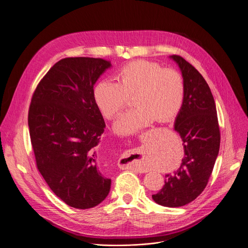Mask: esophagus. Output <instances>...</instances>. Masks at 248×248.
Returning <instances> with one entry per match:
<instances>
[{
    "label": "esophagus",
    "instance_id": "1",
    "mask_svg": "<svg viewBox=\"0 0 248 248\" xmlns=\"http://www.w3.org/2000/svg\"><path fill=\"white\" fill-rule=\"evenodd\" d=\"M132 154H137V155H138V154H140V152H139V151H133ZM136 169H137V168H136Z\"/></svg>",
    "mask_w": 248,
    "mask_h": 248
}]
</instances>
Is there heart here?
<instances>
[{
	"label": "heart",
	"instance_id": "obj_1",
	"mask_svg": "<svg viewBox=\"0 0 248 248\" xmlns=\"http://www.w3.org/2000/svg\"><path fill=\"white\" fill-rule=\"evenodd\" d=\"M132 96L137 107L124 112L114 125L121 136L137 133L155 119L158 122L175 119L184 104V79L176 70L138 60L123 67L118 74V83L102 80L94 89L96 106L108 120L116 118Z\"/></svg>",
	"mask_w": 248,
	"mask_h": 248
}]
</instances>
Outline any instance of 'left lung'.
<instances>
[{
    "instance_id": "8db88e82",
    "label": "left lung",
    "mask_w": 248,
    "mask_h": 248,
    "mask_svg": "<svg viewBox=\"0 0 248 248\" xmlns=\"http://www.w3.org/2000/svg\"><path fill=\"white\" fill-rule=\"evenodd\" d=\"M182 72L185 99L174 129L180 134L185 156L180 168L165 175L163 188L154 195L155 202L177 208L194 201L206 188L219 150L220 133L211 89L193 65L179 55H171Z\"/></svg>"
}]
</instances>
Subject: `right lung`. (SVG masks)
Returning <instances> with one entry per match:
<instances>
[{"instance_id":"add662e5","label":"right lung","mask_w":248,"mask_h":248,"mask_svg":"<svg viewBox=\"0 0 248 248\" xmlns=\"http://www.w3.org/2000/svg\"><path fill=\"white\" fill-rule=\"evenodd\" d=\"M110 66L101 58L61 59L40 80L30 106L36 167L51 191L75 209L96 207L110 189V179L98 168L106 124L94 100V85Z\"/></svg>"}]
</instances>
